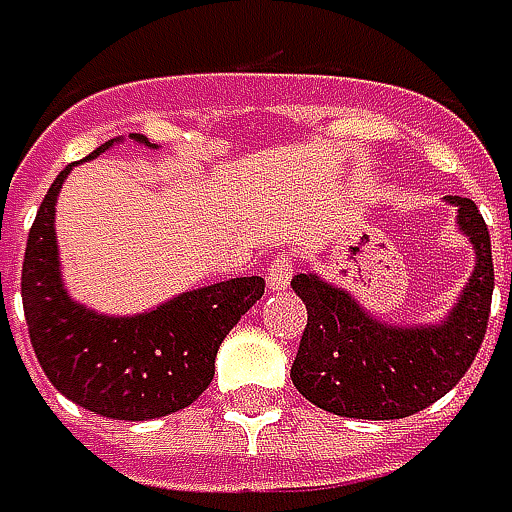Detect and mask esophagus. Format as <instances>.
<instances>
[{
    "label": "esophagus",
    "instance_id": "34e87169",
    "mask_svg": "<svg viewBox=\"0 0 512 512\" xmlns=\"http://www.w3.org/2000/svg\"><path fill=\"white\" fill-rule=\"evenodd\" d=\"M290 273H293V262L287 256H276L270 265H267L265 282L270 290H285L290 285Z\"/></svg>",
    "mask_w": 512,
    "mask_h": 512
}]
</instances>
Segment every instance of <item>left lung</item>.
<instances>
[{
  "mask_svg": "<svg viewBox=\"0 0 512 512\" xmlns=\"http://www.w3.org/2000/svg\"><path fill=\"white\" fill-rule=\"evenodd\" d=\"M456 225L476 250V267L453 310L436 325H387L356 296L319 273L293 276L307 307L290 379L307 402L347 419H404L450 393L473 364L490 316L493 256L479 207L447 196Z\"/></svg>",
  "mask_w": 512,
  "mask_h": 512,
  "instance_id": "left-lung-1",
  "label": "left lung"
}]
</instances>
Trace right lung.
I'll return each mask as SVG.
<instances>
[{
	"label": "right lung",
	"mask_w": 512,
	"mask_h": 512,
	"mask_svg": "<svg viewBox=\"0 0 512 512\" xmlns=\"http://www.w3.org/2000/svg\"><path fill=\"white\" fill-rule=\"evenodd\" d=\"M150 145L148 136L130 133ZM122 139L90 153L96 159ZM73 165L56 176L36 210L22 262V305L33 353L70 402L119 422H148L193 404L216 370L219 344L265 293L262 276L196 287L136 316H108L73 302L59 270L56 196Z\"/></svg>",
	"instance_id": "add662e5"
}]
</instances>
